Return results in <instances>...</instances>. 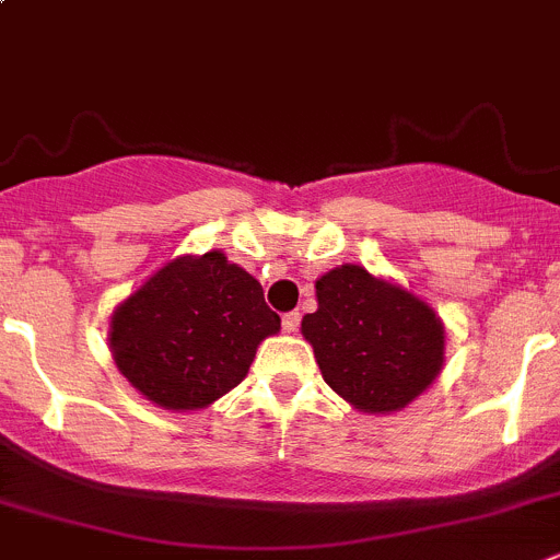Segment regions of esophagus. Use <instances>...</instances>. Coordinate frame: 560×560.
Here are the masks:
<instances>
[{
    "label": "esophagus",
    "instance_id": "34e87169",
    "mask_svg": "<svg viewBox=\"0 0 560 560\" xmlns=\"http://www.w3.org/2000/svg\"><path fill=\"white\" fill-rule=\"evenodd\" d=\"M298 326H301V315H298V312H287V315L281 317V328H284L287 334H295Z\"/></svg>",
    "mask_w": 560,
    "mask_h": 560
}]
</instances>
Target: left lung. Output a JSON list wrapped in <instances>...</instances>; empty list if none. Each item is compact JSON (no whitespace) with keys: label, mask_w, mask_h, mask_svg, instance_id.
Returning <instances> with one entry per match:
<instances>
[{"label":"left lung","mask_w":560,"mask_h":560,"mask_svg":"<svg viewBox=\"0 0 560 560\" xmlns=\"http://www.w3.org/2000/svg\"><path fill=\"white\" fill-rule=\"evenodd\" d=\"M315 290L317 312L301 331L339 398L368 415H389L433 384L445 362V326L415 292L359 265L328 270Z\"/></svg>","instance_id":"1"}]
</instances>
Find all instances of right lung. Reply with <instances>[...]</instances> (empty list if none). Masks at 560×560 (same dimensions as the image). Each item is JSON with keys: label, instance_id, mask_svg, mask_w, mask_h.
<instances>
[{"label": "right lung", "instance_id": "1", "mask_svg": "<svg viewBox=\"0 0 560 560\" xmlns=\"http://www.w3.org/2000/svg\"><path fill=\"white\" fill-rule=\"evenodd\" d=\"M262 284L223 250L176 256L109 317V351L151 404L196 411L248 375L256 348L279 334Z\"/></svg>", "mask_w": 560, "mask_h": 560}]
</instances>
